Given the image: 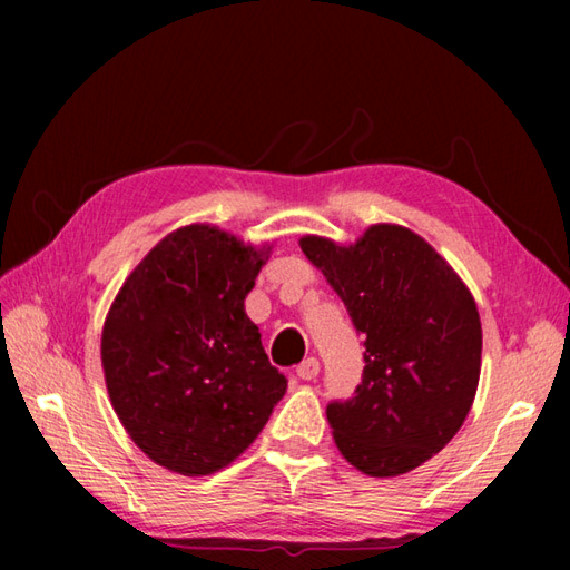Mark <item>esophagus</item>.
<instances>
[{
    "label": "esophagus",
    "instance_id": "obj_1",
    "mask_svg": "<svg viewBox=\"0 0 570 570\" xmlns=\"http://www.w3.org/2000/svg\"><path fill=\"white\" fill-rule=\"evenodd\" d=\"M318 372H321V362L316 360V357H308V360H304L301 362V365L296 367V374H298V380H316L318 377Z\"/></svg>",
    "mask_w": 570,
    "mask_h": 570
}]
</instances>
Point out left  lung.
I'll return each instance as SVG.
<instances>
[{
	"label": "left lung",
	"instance_id": "1",
	"mask_svg": "<svg viewBox=\"0 0 570 570\" xmlns=\"http://www.w3.org/2000/svg\"><path fill=\"white\" fill-rule=\"evenodd\" d=\"M365 335L355 396L325 409L333 441L370 478H396L451 443L475 402L482 325L470 288L409 227L370 225L353 245L298 239Z\"/></svg>",
	"mask_w": 570,
	"mask_h": 570
}]
</instances>
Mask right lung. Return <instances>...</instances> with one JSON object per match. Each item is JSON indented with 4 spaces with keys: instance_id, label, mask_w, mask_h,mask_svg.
Wrapping results in <instances>:
<instances>
[{
    "instance_id": "add662e5",
    "label": "right lung",
    "mask_w": 570,
    "mask_h": 570,
    "mask_svg": "<svg viewBox=\"0 0 570 570\" xmlns=\"http://www.w3.org/2000/svg\"><path fill=\"white\" fill-rule=\"evenodd\" d=\"M272 245L193 223L168 233L119 288L102 325V372L139 451L178 475L227 468L286 394L245 311Z\"/></svg>"
}]
</instances>
